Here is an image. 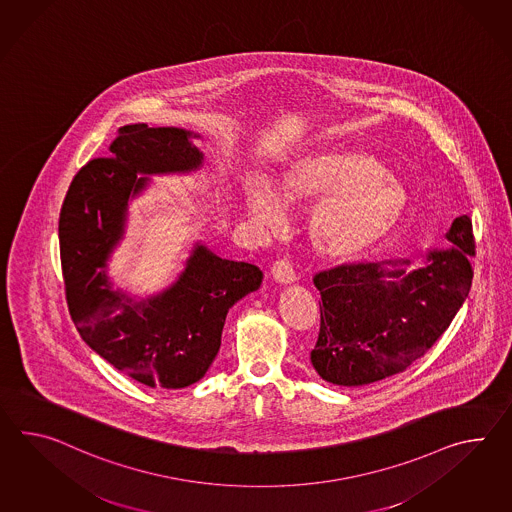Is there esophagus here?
Wrapping results in <instances>:
<instances>
[{
    "instance_id": "obj_1",
    "label": "esophagus",
    "mask_w": 512,
    "mask_h": 512,
    "mask_svg": "<svg viewBox=\"0 0 512 512\" xmlns=\"http://www.w3.org/2000/svg\"><path fill=\"white\" fill-rule=\"evenodd\" d=\"M270 274H272L275 281L281 283V285H290V283L296 281V272H294L292 264L285 261V259L275 261L274 264H272V268H270Z\"/></svg>"
}]
</instances>
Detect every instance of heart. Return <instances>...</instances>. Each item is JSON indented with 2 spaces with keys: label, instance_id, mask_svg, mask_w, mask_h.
Instances as JSON below:
<instances>
[{
  "label": "heart",
  "instance_id": "heart-1",
  "mask_svg": "<svg viewBox=\"0 0 512 512\" xmlns=\"http://www.w3.org/2000/svg\"><path fill=\"white\" fill-rule=\"evenodd\" d=\"M411 194L368 151L346 146L311 148L288 157L268 187L246 192V211L275 229L283 209H305L307 238L329 261H351L372 250L398 227Z\"/></svg>",
  "mask_w": 512,
  "mask_h": 512
}]
</instances>
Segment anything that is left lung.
<instances>
[{"instance_id": "8db88e82", "label": "left lung", "mask_w": 512, "mask_h": 512, "mask_svg": "<svg viewBox=\"0 0 512 512\" xmlns=\"http://www.w3.org/2000/svg\"><path fill=\"white\" fill-rule=\"evenodd\" d=\"M446 238L451 246L427 251L424 266L412 272L409 259H398L314 275L322 303L311 362L324 381H381L407 370L442 337L472 287V220L455 218Z\"/></svg>"}]
</instances>
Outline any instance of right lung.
I'll list each match as a JSON object with an SVG mask.
<instances>
[{
    "instance_id": "1",
    "label": "right lung",
    "mask_w": 512,
    "mask_h": 512,
    "mask_svg": "<svg viewBox=\"0 0 512 512\" xmlns=\"http://www.w3.org/2000/svg\"><path fill=\"white\" fill-rule=\"evenodd\" d=\"M179 127L125 125L111 159L85 164L59 218L66 301L79 335L105 361L150 388H185L207 374L229 309L261 287L250 262L227 261L196 242L174 285L144 300L113 288L107 262L124 238L129 201L148 175L200 170L201 153Z\"/></svg>"
}]
</instances>
